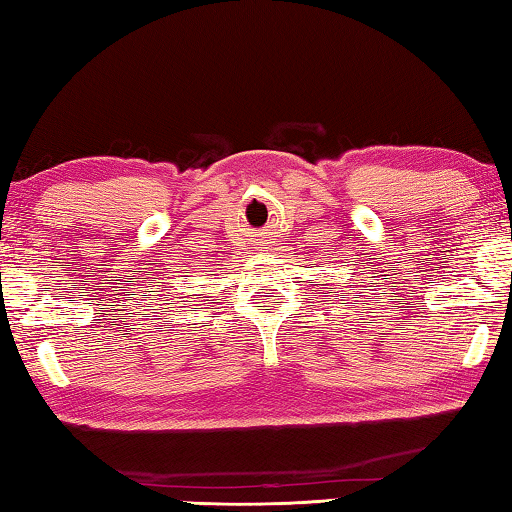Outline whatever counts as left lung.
<instances>
[{
  "label": "left lung",
  "instance_id": "8db88e82",
  "mask_svg": "<svg viewBox=\"0 0 512 512\" xmlns=\"http://www.w3.org/2000/svg\"><path fill=\"white\" fill-rule=\"evenodd\" d=\"M329 287H332V284H329ZM334 293H339V291H334Z\"/></svg>",
  "mask_w": 512,
  "mask_h": 512
}]
</instances>
